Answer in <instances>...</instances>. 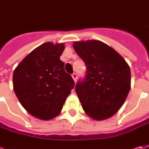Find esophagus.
<instances>
[{"label":"esophagus","mask_w":149,"mask_h":149,"mask_svg":"<svg viewBox=\"0 0 149 149\" xmlns=\"http://www.w3.org/2000/svg\"><path fill=\"white\" fill-rule=\"evenodd\" d=\"M72 78H73V79H74V81L76 82L77 81V74L74 73V74H72Z\"/></svg>","instance_id":"esophagus-1"}]
</instances>
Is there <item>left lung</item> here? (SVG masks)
Listing matches in <instances>:
<instances>
[{"mask_svg":"<svg viewBox=\"0 0 149 149\" xmlns=\"http://www.w3.org/2000/svg\"><path fill=\"white\" fill-rule=\"evenodd\" d=\"M87 65L86 77L75 85L82 107L96 120L110 118L122 107L130 90V69L120 54L98 40L73 43Z\"/></svg>","mask_w":149,"mask_h":149,"instance_id":"8db88e82","label":"left lung"}]
</instances>
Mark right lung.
Here are the masks:
<instances>
[{"instance_id": "obj_1", "label": "right lung", "mask_w": 149, "mask_h": 149, "mask_svg": "<svg viewBox=\"0 0 149 149\" xmlns=\"http://www.w3.org/2000/svg\"><path fill=\"white\" fill-rule=\"evenodd\" d=\"M65 43L40 45L26 56L13 73V87L23 107L36 118L57 116L74 87L60 60Z\"/></svg>"}]
</instances>
